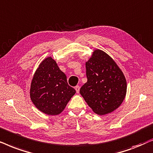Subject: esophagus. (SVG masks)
<instances>
[{"label":"esophagus","mask_w":153,"mask_h":153,"mask_svg":"<svg viewBox=\"0 0 153 153\" xmlns=\"http://www.w3.org/2000/svg\"><path fill=\"white\" fill-rule=\"evenodd\" d=\"M75 91H76V92L78 93L79 91H80V87L78 85V86H76L75 87Z\"/></svg>","instance_id":"obj_1"}]
</instances>
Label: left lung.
I'll use <instances>...</instances> for the list:
<instances>
[{
    "label": "left lung",
    "mask_w": 153,
    "mask_h": 153,
    "mask_svg": "<svg viewBox=\"0 0 153 153\" xmlns=\"http://www.w3.org/2000/svg\"><path fill=\"white\" fill-rule=\"evenodd\" d=\"M87 82L80 93L98 115L111 113L122 104L127 93V81L115 61L103 51L95 50L85 63Z\"/></svg>",
    "instance_id": "8db88e82"
}]
</instances>
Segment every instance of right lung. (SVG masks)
Segmentation results:
<instances>
[{
  "label": "right lung",
  "mask_w": 153,
  "mask_h": 153,
  "mask_svg": "<svg viewBox=\"0 0 153 153\" xmlns=\"http://www.w3.org/2000/svg\"><path fill=\"white\" fill-rule=\"evenodd\" d=\"M75 92L55 60L48 56L40 63L30 89V99L40 111L49 115H59Z\"/></svg>",
  "instance_id": "1"
}]
</instances>
